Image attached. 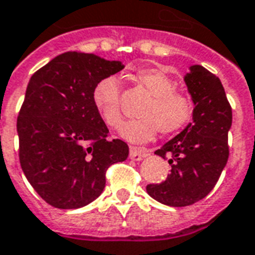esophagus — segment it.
Listing matches in <instances>:
<instances>
[{"instance_id":"1","label":"esophagus","mask_w":255,"mask_h":255,"mask_svg":"<svg viewBox=\"0 0 255 255\" xmlns=\"http://www.w3.org/2000/svg\"><path fill=\"white\" fill-rule=\"evenodd\" d=\"M147 155H149V151H146L143 149H139V147H131L129 149V158L133 161H140Z\"/></svg>"}]
</instances>
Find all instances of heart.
<instances>
[{"instance_id":"1","label":"heart","mask_w":255,"mask_h":255,"mask_svg":"<svg viewBox=\"0 0 255 255\" xmlns=\"http://www.w3.org/2000/svg\"><path fill=\"white\" fill-rule=\"evenodd\" d=\"M132 80L142 86L151 97L140 112L139 120L123 126L122 136L132 143H143L160 132L175 135L188 126L195 112L191 97L179 91L177 83L161 69H139L132 75ZM91 101L102 122L116 129L123 124L122 86L116 76L101 78L93 87Z\"/></svg>"}]
</instances>
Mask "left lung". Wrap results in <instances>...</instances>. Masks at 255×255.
Returning <instances> with one entry per match:
<instances>
[{"label":"left lung","instance_id":"left-lung-1","mask_svg":"<svg viewBox=\"0 0 255 255\" xmlns=\"http://www.w3.org/2000/svg\"><path fill=\"white\" fill-rule=\"evenodd\" d=\"M184 80L195 104L194 122L155 150L157 155L169 158L171 173L162 183L146 187L155 201L175 208L198 202L213 190L230 157L232 124V109L214 73L192 65Z\"/></svg>","mask_w":255,"mask_h":255}]
</instances>
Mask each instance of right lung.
Instances as JSON below:
<instances>
[{
    "instance_id": "obj_1",
    "label": "right lung",
    "mask_w": 255,
    "mask_h": 255,
    "mask_svg": "<svg viewBox=\"0 0 255 255\" xmlns=\"http://www.w3.org/2000/svg\"><path fill=\"white\" fill-rule=\"evenodd\" d=\"M122 69L120 61L67 52L31 76L17 116L19 160L31 186L54 208L93 202L108 168L127 160L128 144L109 139L91 101L94 84Z\"/></svg>"
}]
</instances>
